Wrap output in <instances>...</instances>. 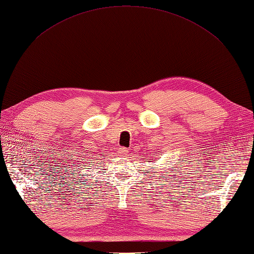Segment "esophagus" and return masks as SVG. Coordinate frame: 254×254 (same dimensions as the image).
Listing matches in <instances>:
<instances>
[{
    "mask_svg": "<svg viewBox=\"0 0 254 254\" xmlns=\"http://www.w3.org/2000/svg\"><path fill=\"white\" fill-rule=\"evenodd\" d=\"M128 149L127 148H125V146H122V148H120V153L122 154V155H126V154H128Z\"/></svg>",
    "mask_w": 254,
    "mask_h": 254,
    "instance_id": "1",
    "label": "esophagus"
}]
</instances>
